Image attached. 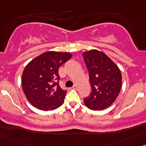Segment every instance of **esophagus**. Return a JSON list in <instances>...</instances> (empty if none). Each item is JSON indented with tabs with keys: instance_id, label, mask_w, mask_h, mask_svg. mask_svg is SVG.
I'll return each instance as SVG.
<instances>
[{
	"instance_id": "1",
	"label": "esophagus",
	"mask_w": 146,
	"mask_h": 146,
	"mask_svg": "<svg viewBox=\"0 0 146 146\" xmlns=\"http://www.w3.org/2000/svg\"><path fill=\"white\" fill-rule=\"evenodd\" d=\"M76 88H77V86H76V85H74V86H73V87L70 88V89H76Z\"/></svg>"
}]
</instances>
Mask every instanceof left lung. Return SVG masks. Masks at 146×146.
<instances>
[{
    "instance_id": "obj_1",
    "label": "left lung",
    "mask_w": 146,
    "mask_h": 146,
    "mask_svg": "<svg viewBox=\"0 0 146 146\" xmlns=\"http://www.w3.org/2000/svg\"><path fill=\"white\" fill-rule=\"evenodd\" d=\"M83 57L89 70L92 92L84 100L86 107L101 111L110 107L121 88V73L119 67L102 52H85Z\"/></svg>"
}]
</instances>
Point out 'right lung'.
<instances>
[{
    "label": "right lung",
    "instance_id": "right-lung-1",
    "mask_svg": "<svg viewBox=\"0 0 146 146\" xmlns=\"http://www.w3.org/2000/svg\"><path fill=\"white\" fill-rule=\"evenodd\" d=\"M68 52H46L26 65L22 86L27 100L36 108L52 111L63 104L67 91L59 85V68L70 60Z\"/></svg>",
    "mask_w": 146,
    "mask_h": 146
}]
</instances>
